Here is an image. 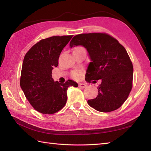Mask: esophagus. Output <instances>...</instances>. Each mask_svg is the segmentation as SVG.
Instances as JSON below:
<instances>
[{
    "label": "esophagus",
    "mask_w": 151,
    "mask_h": 151,
    "mask_svg": "<svg viewBox=\"0 0 151 151\" xmlns=\"http://www.w3.org/2000/svg\"><path fill=\"white\" fill-rule=\"evenodd\" d=\"M79 87L81 88H86L87 85L85 83H79Z\"/></svg>",
    "instance_id": "esophagus-1"
}]
</instances>
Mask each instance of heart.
I'll return each mask as SVG.
<instances>
[{
	"label": "heart",
	"mask_w": 151,
	"mask_h": 151,
	"mask_svg": "<svg viewBox=\"0 0 151 151\" xmlns=\"http://www.w3.org/2000/svg\"><path fill=\"white\" fill-rule=\"evenodd\" d=\"M76 49H83V47H77ZM81 73V71H79V70H75L73 71V72H72V76L73 79H79V77H80V75Z\"/></svg>",
	"instance_id": "heart-1"
}]
</instances>
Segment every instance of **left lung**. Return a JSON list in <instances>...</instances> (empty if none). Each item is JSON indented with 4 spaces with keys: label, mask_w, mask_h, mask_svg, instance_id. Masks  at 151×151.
<instances>
[{
    "label": "left lung",
    "mask_w": 151,
    "mask_h": 151,
    "mask_svg": "<svg viewBox=\"0 0 151 151\" xmlns=\"http://www.w3.org/2000/svg\"><path fill=\"white\" fill-rule=\"evenodd\" d=\"M78 45L87 49L91 60L85 80L89 83L102 81L97 96L88 100V104L102 112L117 110L128 97L133 85V64L126 49L117 39L105 33L77 35L70 46Z\"/></svg>",
    "instance_id": "1"
}]
</instances>
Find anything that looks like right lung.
I'll use <instances>...</instances> for the list:
<instances>
[{
  "mask_svg": "<svg viewBox=\"0 0 151 151\" xmlns=\"http://www.w3.org/2000/svg\"><path fill=\"white\" fill-rule=\"evenodd\" d=\"M72 37L53 36L41 39L24 56L21 88L34 109L44 114L60 110L66 103L68 88L78 86L70 79L60 83L52 78V70L58 66L60 55Z\"/></svg>",
  "mask_w": 151,
  "mask_h": 151,
  "instance_id": "obj_1",
  "label": "right lung"
}]
</instances>
